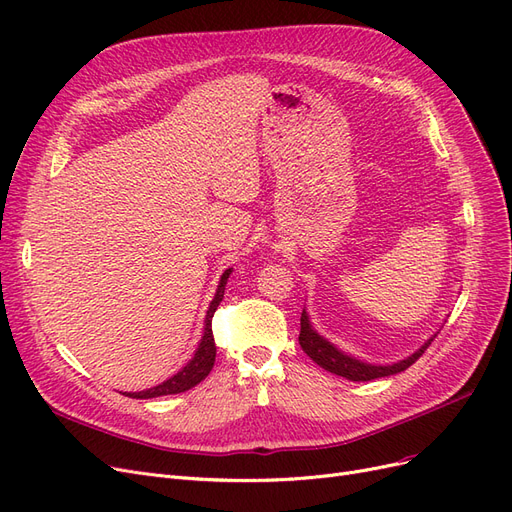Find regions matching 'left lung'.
<instances>
[{
	"label": "left lung",
	"instance_id": "left-lung-1",
	"mask_svg": "<svg viewBox=\"0 0 512 512\" xmlns=\"http://www.w3.org/2000/svg\"><path fill=\"white\" fill-rule=\"evenodd\" d=\"M299 323H301L299 346L304 348V352L312 358V361L323 367L325 371L342 375V377H346V380H352V382H371V380H377V377H386V375H394V373H401V371L409 369L424 354V350L430 346V342L434 339V337H430L418 352L411 354L409 358H405V361H401V363H394V365H388V367H375V365H367V363L356 361V358H352L344 352H339L335 346H331L327 342V339L320 337L312 329L306 310L301 312Z\"/></svg>",
	"mask_w": 512,
	"mask_h": 512
}]
</instances>
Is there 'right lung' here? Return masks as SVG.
I'll use <instances>...</instances> for the list:
<instances>
[{
	"instance_id": "add662e5",
	"label": "right lung",
	"mask_w": 512,
	"mask_h": 512,
	"mask_svg": "<svg viewBox=\"0 0 512 512\" xmlns=\"http://www.w3.org/2000/svg\"><path fill=\"white\" fill-rule=\"evenodd\" d=\"M230 274H232V270H225L221 276L215 299L211 301V308H208V312H206L204 335L200 339V346H198L192 361H189L177 375L170 377V380L162 382L160 386L143 390V392H128L126 396H130V399H156V396L179 394V392L194 388L196 384H200L204 380L208 373H211V369L215 365V356H217V346H215V337H213V314H215L217 306L221 304L225 282H227V278H230Z\"/></svg>"
}]
</instances>
